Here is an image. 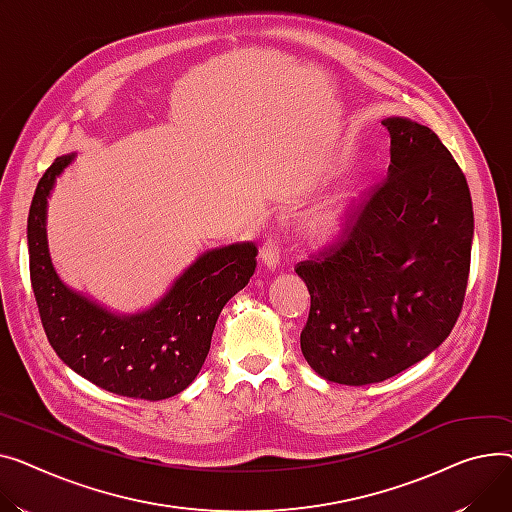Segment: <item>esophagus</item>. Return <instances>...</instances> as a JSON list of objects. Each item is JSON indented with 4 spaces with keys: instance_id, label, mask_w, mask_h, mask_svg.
<instances>
[{
    "instance_id": "1",
    "label": "esophagus",
    "mask_w": 512,
    "mask_h": 512,
    "mask_svg": "<svg viewBox=\"0 0 512 512\" xmlns=\"http://www.w3.org/2000/svg\"><path fill=\"white\" fill-rule=\"evenodd\" d=\"M279 256H281V242L279 237H273L270 235L266 242L260 246V260L264 266L268 268H275L277 262H279Z\"/></svg>"
}]
</instances>
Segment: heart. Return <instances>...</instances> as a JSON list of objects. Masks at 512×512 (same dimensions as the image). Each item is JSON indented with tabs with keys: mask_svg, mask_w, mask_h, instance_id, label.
<instances>
[{
	"mask_svg": "<svg viewBox=\"0 0 512 512\" xmlns=\"http://www.w3.org/2000/svg\"><path fill=\"white\" fill-rule=\"evenodd\" d=\"M341 217H343V204L339 202V204H330V206L318 210V213H314L308 219L306 225H308L310 233L324 237V235H330L339 227Z\"/></svg>",
	"mask_w": 512,
	"mask_h": 512,
	"instance_id": "1",
	"label": "heart"
}]
</instances>
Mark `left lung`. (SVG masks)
Returning <instances> with one entry per match:
<instances>
[{
	"instance_id": "8db88e82",
	"label": "left lung",
	"mask_w": 512,
	"mask_h": 512,
	"mask_svg": "<svg viewBox=\"0 0 512 512\" xmlns=\"http://www.w3.org/2000/svg\"><path fill=\"white\" fill-rule=\"evenodd\" d=\"M390 165L345 213L335 244L295 273L310 291L302 353L322 378L364 386L393 378L453 330L465 299L473 206L440 138L388 117Z\"/></svg>"
}]
</instances>
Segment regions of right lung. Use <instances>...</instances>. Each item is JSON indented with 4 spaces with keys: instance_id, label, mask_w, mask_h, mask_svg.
<instances>
[{
    "instance_id": "obj_1",
    "label": "right lung",
    "mask_w": 512,
    "mask_h": 512,
    "mask_svg": "<svg viewBox=\"0 0 512 512\" xmlns=\"http://www.w3.org/2000/svg\"><path fill=\"white\" fill-rule=\"evenodd\" d=\"M74 155L39 179L28 213V256L45 335L66 366L113 395L161 401L198 376L223 306L256 270L258 248L233 244L202 254L157 306L119 316L59 281L47 248V198Z\"/></svg>"
}]
</instances>
